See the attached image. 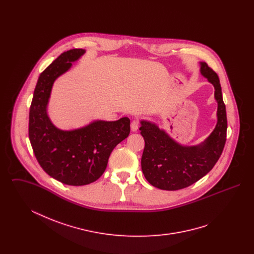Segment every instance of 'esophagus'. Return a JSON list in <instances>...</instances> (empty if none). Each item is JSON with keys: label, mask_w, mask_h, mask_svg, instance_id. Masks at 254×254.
<instances>
[{"label": "esophagus", "mask_w": 254, "mask_h": 254, "mask_svg": "<svg viewBox=\"0 0 254 254\" xmlns=\"http://www.w3.org/2000/svg\"><path fill=\"white\" fill-rule=\"evenodd\" d=\"M130 128H131V131H133V132H136V131L138 130V128H139V122H131V125H130Z\"/></svg>", "instance_id": "1"}]
</instances>
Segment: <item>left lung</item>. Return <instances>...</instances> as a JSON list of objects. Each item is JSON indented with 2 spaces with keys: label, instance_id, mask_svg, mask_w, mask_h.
Returning a JSON list of instances; mask_svg holds the SVG:
<instances>
[{
  "label": "left lung",
  "instance_id": "1",
  "mask_svg": "<svg viewBox=\"0 0 254 254\" xmlns=\"http://www.w3.org/2000/svg\"><path fill=\"white\" fill-rule=\"evenodd\" d=\"M200 72L214 86L218 105L216 127L204 142L183 145L155 123L140 121L145 140L142 170L147 182L160 190H178L200 180L214 167L226 144L227 112L219 78L204 62H200Z\"/></svg>",
  "mask_w": 254,
  "mask_h": 254
}]
</instances>
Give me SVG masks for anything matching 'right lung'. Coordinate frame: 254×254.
<instances>
[{"label": "right lung", "mask_w": 254, "mask_h": 254, "mask_svg": "<svg viewBox=\"0 0 254 254\" xmlns=\"http://www.w3.org/2000/svg\"><path fill=\"white\" fill-rule=\"evenodd\" d=\"M85 53V49L67 50L40 74L29 111L28 135L38 163L49 176L69 186L99 179L111 151L130 132L127 117L97 120L72 130L60 129L50 120L48 106L54 82Z\"/></svg>", "instance_id": "add662e5"}]
</instances>
